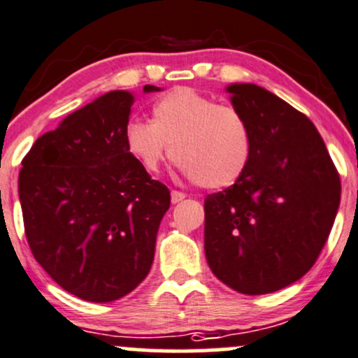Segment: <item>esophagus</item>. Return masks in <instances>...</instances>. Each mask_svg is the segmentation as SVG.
<instances>
[{"label":"esophagus","mask_w":358,"mask_h":358,"mask_svg":"<svg viewBox=\"0 0 358 358\" xmlns=\"http://www.w3.org/2000/svg\"><path fill=\"white\" fill-rule=\"evenodd\" d=\"M183 199H185V194L178 192V190H173V192H171V202H173V204H178V202H182Z\"/></svg>","instance_id":"obj_1"}]
</instances>
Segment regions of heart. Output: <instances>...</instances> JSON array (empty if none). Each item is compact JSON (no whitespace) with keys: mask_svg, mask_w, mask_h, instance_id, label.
I'll list each match as a JSON object with an SVG mask.
<instances>
[{"mask_svg":"<svg viewBox=\"0 0 358 358\" xmlns=\"http://www.w3.org/2000/svg\"><path fill=\"white\" fill-rule=\"evenodd\" d=\"M126 147L149 173H157L173 156L187 178L202 189L222 190L248 169L252 136L236 107L220 106L196 90L176 88L154 106L152 122L128 126Z\"/></svg>","mask_w":358,"mask_h":358,"instance_id":"b5f03b06","label":"heart"}]
</instances>
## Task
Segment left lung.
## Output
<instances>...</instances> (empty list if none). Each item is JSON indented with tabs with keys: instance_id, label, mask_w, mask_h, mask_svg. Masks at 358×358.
I'll list each match as a JSON object with an SVG mask.
<instances>
[{
	"instance_id": "obj_1",
	"label": "left lung",
	"mask_w": 358,
	"mask_h": 358,
	"mask_svg": "<svg viewBox=\"0 0 358 358\" xmlns=\"http://www.w3.org/2000/svg\"><path fill=\"white\" fill-rule=\"evenodd\" d=\"M251 128L244 175L204 199V251L216 277L243 294L301 279L336 218L341 182L313 122L251 83L227 86Z\"/></svg>"
}]
</instances>
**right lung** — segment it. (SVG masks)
<instances>
[{
    "label": "right lung",
    "mask_w": 358,
    "mask_h": 358,
    "mask_svg": "<svg viewBox=\"0 0 358 358\" xmlns=\"http://www.w3.org/2000/svg\"><path fill=\"white\" fill-rule=\"evenodd\" d=\"M133 102L131 93L115 90L69 114L36 140L19 175L36 262L86 301H114L145 279L171 201L168 187L128 152Z\"/></svg>",
    "instance_id": "add662e5"
}]
</instances>
